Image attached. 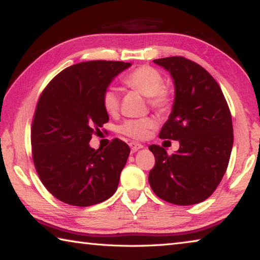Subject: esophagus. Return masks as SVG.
Instances as JSON below:
<instances>
[{"label": "esophagus", "instance_id": "esophagus-1", "mask_svg": "<svg viewBox=\"0 0 260 260\" xmlns=\"http://www.w3.org/2000/svg\"><path fill=\"white\" fill-rule=\"evenodd\" d=\"M129 147H131V150H132V152H136V151H139L140 149H143V146L142 144H140V143H136V142H133V143H131L129 144Z\"/></svg>", "mask_w": 260, "mask_h": 260}]
</instances>
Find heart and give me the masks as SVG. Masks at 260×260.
I'll return each instance as SVG.
<instances>
[{
    "label": "heart",
    "mask_w": 260,
    "mask_h": 260,
    "mask_svg": "<svg viewBox=\"0 0 260 260\" xmlns=\"http://www.w3.org/2000/svg\"><path fill=\"white\" fill-rule=\"evenodd\" d=\"M122 82L129 89L148 98L149 104L158 111L164 112L170 109L172 99L169 90L162 86L164 79L159 71L151 67H140L131 71L122 79ZM120 96L114 88H108L102 96V105L109 114H116L119 110ZM156 126L150 117L125 121L120 127L122 134L135 140H144Z\"/></svg>",
    "instance_id": "obj_1"
}]
</instances>
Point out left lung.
Returning a JSON list of instances; mask_svg holds the SVG:
<instances>
[{"mask_svg": "<svg viewBox=\"0 0 260 260\" xmlns=\"http://www.w3.org/2000/svg\"><path fill=\"white\" fill-rule=\"evenodd\" d=\"M153 63L170 72L174 102L159 138L179 141L172 156L162 147H149L155 167L149 173L153 192L169 203L192 205L211 196L225 174L233 148L230 108L213 77L183 57Z\"/></svg>", "mask_w": 260, "mask_h": 260, "instance_id": "obj_1", "label": "left lung"}]
</instances>
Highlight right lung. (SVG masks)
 <instances>
[{"instance_id":"right-lung-1","label":"right lung","mask_w":260,"mask_h":260,"mask_svg":"<svg viewBox=\"0 0 260 260\" xmlns=\"http://www.w3.org/2000/svg\"><path fill=\"white\" fill-rule=\"evenodd\" d=\"M131 65L107 60L72 65L41 94L30 134L33 161L42 183L60 202L90 206L116 192L129 147L114 139L104 150H95L89 141L109 121L103 93Z\"/></svg>"}]
</instances>
